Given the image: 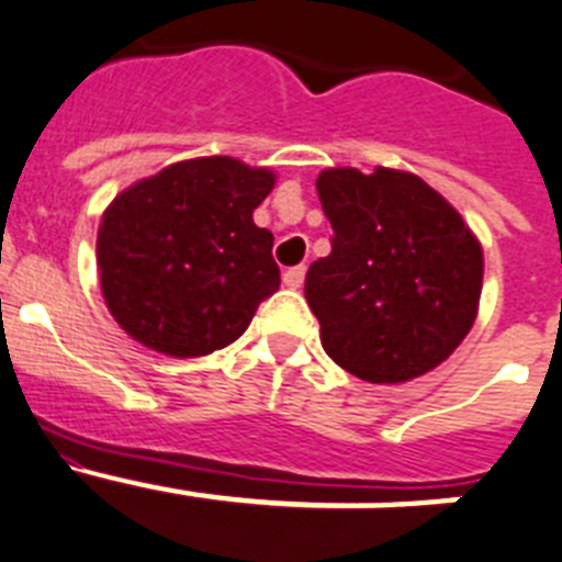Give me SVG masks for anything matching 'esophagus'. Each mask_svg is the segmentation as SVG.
Returning <instances> with one entry per match:
<instances>
[{
  "label": "esophagus",
  "mask_w": 562,
  "mask_h": 562,
  "mask_svg": "<svg viewBox=\"0 0 562 562\" xmlns=\"http://www.w3.org/2000/svg\"><path fill=\"white\" fill-rule=\"evenodd\" d=\"M282 282H285V288H300L305 282V266L288 268L285 274H282Z\"/></svg>",
  "instance_id": "1"
}]
</instances>
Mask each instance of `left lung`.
Segmentation results:
<instances>
[{
	"mask_svg": "<svg viewBox=\"0 0 562 562\" xmlns=\"http://www.w3.org/2000/svg\"><path fill=\"white\" fill-rule=\"evenodd\" d=\"M334 226L305 300L325 353L370 384H402L450 359L484 288V248L450 200L404 169L334 166L316 178Z\"/></svg>",
	"mask_w": 562,
	"mask_h": 562,
	"instance_id": "obj_1",
	"label": "left lung"
}]
</instances>
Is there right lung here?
Masks as SVG:
<instances>
[{"instance_id": "1", "label": "right lung", "mask_w": 562, "mask_h": 562, "mask_svg": "<svg viewBox=\"0 0 562 562\" xmlns=\"http://www.w3.org/2000/svg\"><path fill=\"white\" fill-rule=\"evenodd\" d=\"M277 175L228 155L169 164L101 214L95 260L106 308L135 341L175 359L226 348L280 288L274 234L254 209Z\"/></svg>"}]
</instances>
